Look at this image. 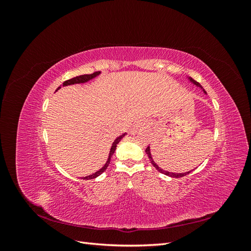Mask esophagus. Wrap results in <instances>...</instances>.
I'll list each match as a JSON object with an SVG mask.
<instances>
[{
  "label": "esophagus",
  "mask_w": 251,
  "mask_h": 251,
  "mask_svg": "<svg viewBox=\"0 0 251 251\" xmlns=\"http://www.w3.org/2000/svg\"><path fill=\"white\" fill-rule=\"evenodd\" d=\"M147 126H148V125H147L146 121H142V120L137 121V123H135L134 126H132L131 132H132V134H136L138 131L142 130V128H147Z\"/></svg>",
  "instance_id": "34e87169"
}]
</instances>
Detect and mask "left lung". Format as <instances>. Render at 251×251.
Segmentation results:
<instances>
[{"instance_id":"8db88e82","label":"left lung","mask_w":251,"mask_h":251,"mask_svg":"<svg viewBox=\"0 0 251 251\" xmlns=\"http://www.w3.org/2000/svg\"><path fill=\"white\" fill-rule=\"evenodd\" d=\"M188 79L191 80V81L194 83V85H196L197 87H200L201 89H203L198 81H196V80H195V79H193L192 77H188ZM203 91H204V90H203ZM204 93L206 94V92H205V91H204ZM146 153L148 154L149 159H150V161H151V164L154 165V168H155L158 172H160V173H162V174L166 175V176H170V177H173V178H181V177H184V176H186V175H188L189 173L192 172V171H191V172H186V173H180V174H177V173H170V172H168V171H164V170H162V169L159 168V166H158V165L155 163V161L153 160V158H151V149H150V147H148V148H147V150H146Z\"/></svg>"}]
</instances>
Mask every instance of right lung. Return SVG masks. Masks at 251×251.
I'll return each instance as SVG.
<instances>
[{"label":"right lung","instance_id":"obj_1","mask_svg":"<svg viewBox=\"0 0 251 251\" xmlns=\"http://www.w3.org/2000/svg\"><path fill=\"white\" fill-rule=\"evenodd\" d=\"M100 72L98 71V72H94V73H92V74H83V75H79V76L73 77V78H71V79H68V80L64 81V82H63V87H65V86H70V85H75V83H83V82H87V81H89V80H91V79H93L94 77L98 76V75H100ZM58 89H60V87H58L57 90H58ZM57 90H56V91H57ZM126 135V133H125V134H123V135H120L119 137H117L115 140H114V142L112 143L111 150H110L108 160H107V162H105V164L102 166V168H101L100 171L95 172V173L92 174V175H89V176H87V177H82L81 179H85V180L94 179V178L100 176V175H101L105 170H107V168L109 166V163H110V161H111V158H112L113 154L115 153V150H116L117 144L119 143V141H120L121 139H123V138L125 137Z\"/></svg>","mask_w":251,"mask_h":251}]
</instances>
